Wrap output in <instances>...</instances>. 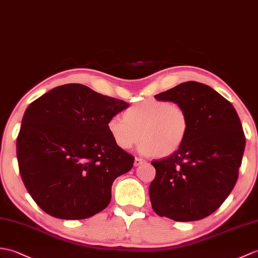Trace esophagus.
<instances>
[{
    "instance_id": "esophagus-1",
    "label": "esophagus",
    "mask_w": 258,
    "mask_h": 258,
    "mask_svg": "<svg viewBox=\"0 0 258 258\" xmlns=\"http://www.w3.org/2000/svg\"><path fill=\"white\" fill-rule=\"evenodd\" d=\"M144 163H145V160L142 159V158L136 157L135 160H134V166L137 167V166H140V165H142V164H144Z\"/></svg>"
}]
</instances>
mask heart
I'll return each mask as SVG.
<instances>
[{
	"instance_id": "b5f03b06",
	"label": "heart",
	"mask_w": 258,
	"mask_h": 258,
	"mask_svg": "<svg viewBox=\"0 0 258 258\" xmlns=\"http://www.w3.org/2000/svg\"><path fill=\"white\" fill-rule=\"evenodd\" d=\"M107 130L116 146L128 151L140 141L144 156H169L182 146L189 133V119L183 107L166 100L139 102L107 122Z\"/></svg>"
}]
</instances>
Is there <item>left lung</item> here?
<instances>
[{
	"label": "left lung",
	"mask_w": 258,
	"mask_h": 258,
	"mask_svg": "<svg viewBox=\"0 0 258 258\" xmlns=\"http://www.w3.org/2000/svg\"><path fill=\"white\" fill-rule=\"evenodd\" d=\"M155 99L180 104L189 133L176 153L152 161L156 169L149 185L153 210L180 222L207 218L237 181L245 149L239 117L222 95L196 81L180 83Z\"/></svg>",
	"instance_id": "obj_1"
}]
</instances>
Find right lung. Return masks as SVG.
Returning <instances> with one entry per match:
<instances>
[{"label": "right lung", "mask_w": 258, "mask_h": 258, "mask_svg": "<svg viewBox=\"0 0 258 258\" xmlns=\"http://www.w3.org/2000/svg\"><path fill=\"white\" fill-rule=\"evenodd\" d=\"M128 106L79 83L53 88L28 105L17 161L28 194L46 213L81 220L107 207L113 181L134 164L107 122Z\"/></svg>", "instance_id": "add662e5"}]
</instances>
